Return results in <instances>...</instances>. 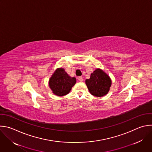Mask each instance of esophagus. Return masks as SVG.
Instances as JSON below:
<instances>
[{"label": "esophagus", "mask_w": 152, "mask_h": 152, "mask_svg": "<svg viewBox=\"0 0 152 152\" xmlns=\"http://www.w3.org/2000/svg\"><path fill=\"white\" fill-rule=\"evenodd\" d=\"M77 79H78V80L80 81V82H82V81H83V77H82V76L78 77H77Z\"/></svg>", "instance_id": "34e87169"}]
</instances>
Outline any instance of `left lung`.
Wrapping results in <instances>:
<instances>
[{
  "label": "left lung",
  "instance_id": "left-lung-1",
  "mask_svg": "<svg viewBox=\"0 0 152 152\" xmlns=\"http://www.w3.org/2000/svg\"><path fill=\"white\" fill-rule=\"evenodd\" d=\"M85 83L92 95L101 97L109 92L112 80L103 70L96 69L91 74L90 78L85 80Z\"/></svg>",
  "mask_w": 152,
  "mask_h": 152
}]
</instances>
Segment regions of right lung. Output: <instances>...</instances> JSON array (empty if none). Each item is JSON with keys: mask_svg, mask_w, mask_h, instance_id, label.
<instances>
[{"mask_svg": "<svg viewBox=\"0 0 152 152\" xmlns=\"http://www.w3.org/2000/svg\"><path fill=\"white\" fill-rule=\"evenodd\" d=\"M76 82L75 77H70L64 69L58 68L50 77L49 85L55 95L61 96L68 94Z\"/></svg>", "mask_w": 152, "mask_h": 152, "instance_id": "add662e5", "label": "right lung"}]
</instances>
